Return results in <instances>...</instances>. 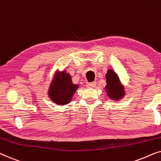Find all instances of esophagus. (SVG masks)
Wrapping results in <instances>:
<instances>
[{
	"mask_svg": "<svg viewBox=\"0 0 161 161\" xmlns=\"http://www.w3.org/2000/svg\"><path fill=\"white\" fill-rule=\"evenodd\" d=\"M96 85V82H87V87H94Z\"/></svg>",
	"mask_w": 161,
	"mask_h": 161,
	"instance_id": "34e87169",
	"label": "esophagus"
}]
</instances>
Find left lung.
I'll return each mask as SVG.
<instances>
[{
    "label": "left lung",
    "mask_w": 161,
    "mask_h": 161,
    "mask_svg": "<svg viewBox=\"0 0 161 161\" xmlns=\"http://www.w3.org/2000/svg\"><path fill=\"white\" fill-rule=\"evenodd\" d=\"M106 82L107 85L104 89L109 98L118 101L124 97L125 95L124 87L121 85L119 76L114 70L110 69L108 70L106 74Z\"/></svg>",
    "instance_id": "1"
}]
</instances>
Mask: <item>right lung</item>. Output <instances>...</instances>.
Wrapping results in <instances>:
<instances>
[{
    "mask_svg": "<svg viewBox=\"0 0 161 161\" xmlns=\"http://www.w3.org/2000/svg\"><path fill=\"white\" fill-rule=\"evenodd\" d=\"M79 85L73 84L71 76L65 70L57 71L53 76L48 92L49 98L58 105L67 104L72 99Z\"/></svg>",
    "mask_w": 161,
    "mask_h": 161,
    "instance_id": "1",
    "label": "right lung"
}]
</instances>
